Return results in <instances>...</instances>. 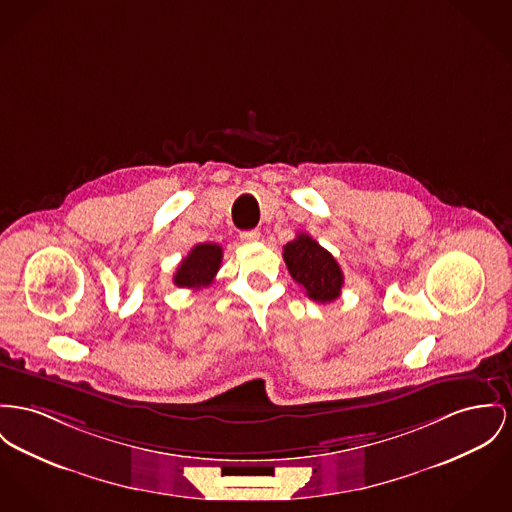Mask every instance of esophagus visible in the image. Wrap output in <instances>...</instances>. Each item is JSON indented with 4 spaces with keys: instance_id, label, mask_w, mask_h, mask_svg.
Returning <instances> with one entry per match:
<instances>
[{
    "instance_id": "34e87169",
    "label": "esophagus",
    "mask_w": 512,
    "mask_h": 512,
    "mask_svg": "<svg viewBox=\"0 0 512 512\" xmlns=\"http://www.w3.org/2000/svg\"><path fill=\"white\" fill-rule=\"evenodd\" d=\"M240 239L244 240V242H256V240L260 239V231H258V229L242 231V233H240Z\"/></svg>"
}]
</instances>
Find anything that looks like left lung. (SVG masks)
Returning a JSON list of instances; mask_svg holds the SVG:
<instances>
[{
    "instance_id": "8db88e82",
    "label": "left lung",
    "mask_w": 512,
    "mask_h": 512,
    "mask_svg": "<svg viewBox=\"0 0 512 512\" xmlns=\"http://www.w3.org/2000/svg\"><path fill=\"white\" fill-rule=\"evenodd\" d=\"M283 260L291 277L316 303H332L340 297L343 273L336 258L305 233L283 246Z\"/></svg>"
}]
</instances>
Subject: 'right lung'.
Masks as SVG:
<instances>
[{"label": "right lung", "mask_w": 512, "mask_h": 512, "mask_svg": "<svg viewBox=\"0 0 512 512\" xmlns=\"http://www.w3.org/2000/svg\"><path fill=\"white\" fill-rule=\"evenodd\" d=\"M223 260V248L215 242H202L196 244L188 256L180 262L178 270L174 273V285L176 287H188V289H200L207 287L217 270L221 268Z\"/></svg>", "instance_id": "obj_1"}]
</instances>
